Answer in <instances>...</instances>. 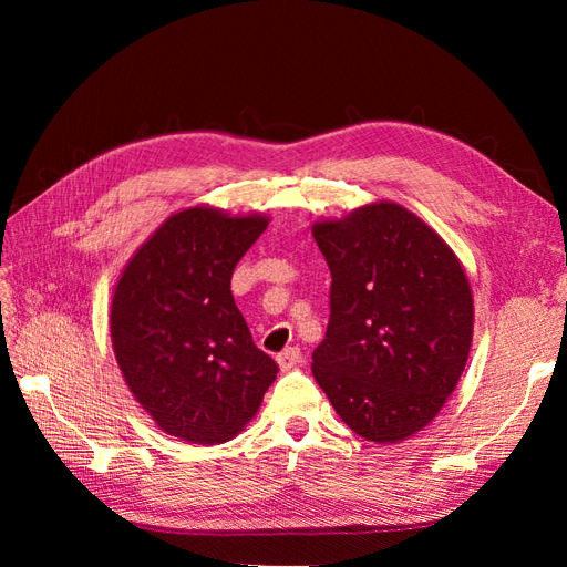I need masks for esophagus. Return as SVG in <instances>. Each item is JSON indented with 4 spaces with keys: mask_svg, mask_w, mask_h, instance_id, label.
<instances>
[{
    "mask_svg": "<svg viewBox=\"0 0 567 567\" xmlns=\"http://www.w3.org/2000/svg\"><path fill=\"white\" fill-rule=\"evenodd\" d=\"M302 359V354H300V348H286L284 352H279L277 354V362H279V367H281V371H290L293 369L298 362Z\"/></svg>",
    "mask_w": 567,
    "mask_h": 567,
    "instance_id": "obj_1",
    "label": "esophagus"
}]
</instances>
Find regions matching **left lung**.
<instances>
[{"label": "left lung", "instance_id": "1", "mask_svg": "<svg viewBox=\"0 0 567 567\" xmlns=\"http://www.w3.org/2000/svg\"><path fill=\"white\" fill-rule=\"evenodd\" d=\"M331 315L312 373L336 414L371 442H400L454 392L473 340V296L452 248L398 203L317 221Z\"/></svg>", "mask_w": 567, "mask_h": 567}]
</instances>
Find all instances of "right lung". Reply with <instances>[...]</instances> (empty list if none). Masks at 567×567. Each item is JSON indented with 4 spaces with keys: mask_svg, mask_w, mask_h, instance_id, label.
I'll return each instance as SVG.
<instances>
[{
    "mask_svg": "<svg viewBox=\"0 0 567 567\" xmlns=\"http://www.w3.org/2000/svg\"><path fill=\"white\" fill-rule=\"evenodd\" d=\"M262 215L188 208L134 252L115 286L111 338L132 394L165 433L221 444L244 431L279 373L231 296Z\"/></svg>",
    "mask_w": 567,
    "mask_h": 567,
    "instance_id": "add662e5",
    "label": "right lung"
}]
</instances>
